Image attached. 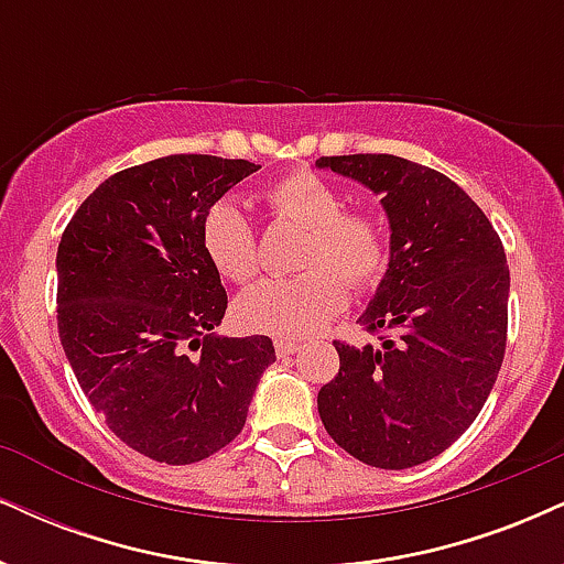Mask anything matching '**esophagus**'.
Wrapping results in <instances>:
<instances>
[{"label": "esophagus", "mask_w": 564, "mask_h": 564, "mask_svg": "<svg viewBox=\"0 0 564 564\" xmlns=\"http://www.w3.org/2000/svg\"><path fill=\"white\" fill-rule=\"evenodd\" d=\"M302 345L300 341H291V339H275V355L278 358H289V355L300 352Z\"/></svg>", "instance_id": "esophagus-1"}]
</instances>
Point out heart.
<instances>
[{"mask_svg": "<svg viewBox=\"0 0 564 564\" xmlns=\"http://www.w3.org/2000/svg\"><path fill=\"white\" fill-rule=\"evenodd\" d=\"M278 223L307 230L300 268L291 278H268L246 291L236 313L246 328L270 336H310L347 304L349 289H368L384 278L392 238L384 217L347 209L345 196L313 172H289L264 191ZM200 243L212 264L232 283H249L262 268L260 238L236 200L223 198L206 212Z\"/></svg>", "mask_w": 564, "mask_h": 564, "instance_id": "heart-1", "label": "heart"}]
</instances>
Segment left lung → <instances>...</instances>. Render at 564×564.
<instances>
[{
    "label": "left lung",
    "instance_id": "left-lung-1",
    "mask_svg": "<svg viewBox=\"0 0 564 564\" xmlns=\"http://www.w3.org/2000/svg\"><path fill=\"white\" fill-rule=\"evenodd\" d=\"M315 166L379 193L392 228L390 268L358 318L381 347L334 341L339 373L318 392L321 422L368 467H416L469 430L501 371L503 243L480 206L430 166L390 153Z\"/></svg>",
    "mask_w": 564,
    "mask_h": 564
}]
</instances>
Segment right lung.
Listing matches in <instances>:
<instances>
[{"instance_id":"obj_1","label":"right lung","mask_w":564,"mask_h":564,"mask_svg":"<svg viewBox=\"0 0 564 564\" xmlns=\"http://www.w3.org/2000/svg\"><path fill=\"white\" fill-rule=\"evenodd\" d=\"M260 166L177 153L111 174L57 246V334L89 403L129 448L196 464L246 424L270 336H215L228 294L206 212Z\"/></svg>"}]
</instances>
